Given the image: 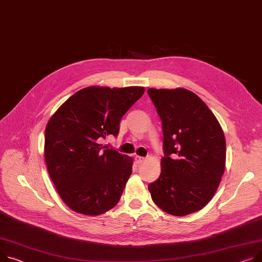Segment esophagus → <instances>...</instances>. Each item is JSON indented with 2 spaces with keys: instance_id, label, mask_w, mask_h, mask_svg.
<instances>
[{
  "instance_id": "1",
  "label": "esophagus",
  "mask_w": 262,
  "mask_h": 262,
  "mask_svg": "<svg viewBox=\"0 0 262 262\" xmlns=\"http://www.w3.org/2000/svg\"><path fill=\"white\" fill-rule=\"evenodd\" d=\"M135 159H136V162H137L138 164H140V163H142V162L144 161L145 158H143V157H140V156H136Z\"/></svg>"
}]
</instances>
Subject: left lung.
<instances>
[{
	"instance_id": "obj_1",
	"label": "left lung",
	"mask_w": 262,
	"mask_h": 262,
	"mask_svg": "<svg viewBox=\"0 0 262 262\" xmlns=\"http://www.w3.org/2000/svg\"><path fill=\"white\" fill-rule=\"evenodd\" d=\"M163 130L160 177L148 185L162 211L185 216L215 195L225 168V138L212 111L184 89H148Z\"/></svg>"
}]
</instances>
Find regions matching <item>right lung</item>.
Masks as SVG:
<instances>
[{
    "label": "right lung",
    "instance_id": "1",
    "mask_svg": "<svg viewBox=\"0 0 262 262\" xmlns=\"http://www.w3.org/2000/svg\"><path fill=\"white\" fill-rule=\"evenodd\" d=\"M140 86H90L68 98L45 128L44 157L51 181L76 213L98 216L119 202L133 158L100 142L118 136L120 121L142 97Z\"/></svg>",
    "mask_w": 262,
    "mask_h": 262
}]
</instances>
